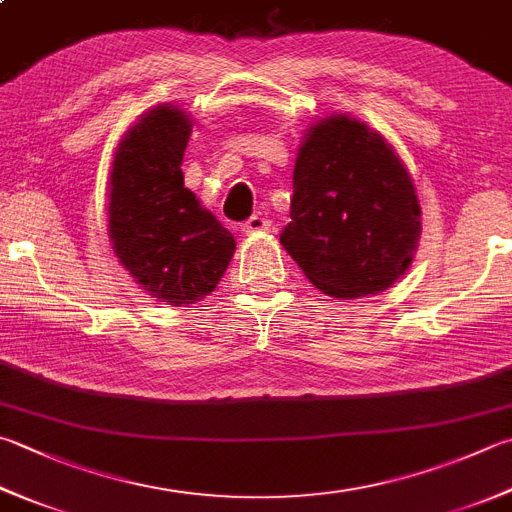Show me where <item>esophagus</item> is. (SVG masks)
<instances>
[{
	"mask_svg": "<svg viewBox=\"0 0 512 512\" xmlns=\"http://www.w3.org/2000/svg\"><path fill=\"white\" fill-rule=\"evenodd\" d=\"M269 225H272V223H269V218H265L263 214H254L252 218L247 220V223H243V227H240V229H243L245 234H256V231L269 229Z\"/></svg>",
	"mask_w": 512,
	"mask_h": 512,
	"instance_id": "obj_1",
	"label": "esophagus"
}]
</instances>
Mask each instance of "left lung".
I'll list each match as a JSON object with an SVG mask.
<instances>
[{
  "label": "left lung",
  "mask_w": 512,
  "mask_h": 512,
  "mask_svg": "<svg viewBox=\"0 0 512 512\" xmlns=\"http://www.w3.org/2000/svg\"><path fill=\"white\" fill-rule=\"evenodd\" d=\"M421 207L408 169L379 133L334 115L307 133L281 243L321 292L379 294L417 252Z\"/></svg>",
  "instance_id": "1"
}]
</instances>
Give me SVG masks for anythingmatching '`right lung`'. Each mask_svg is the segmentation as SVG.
Here are the masks:
<instances>
[{"instance_id":"1","label":"right lung","mask_w":512,"mask_h":512,"mask_svg":"<svg viewBox=\"0 0 512 512\" xmlns=\"http://www.w3.org/2000/svg\"><path fill=\"white\" fill-rule=\"evenodd\" d=\"M191 122L176 106H156L115 151L109 236L120 263L147 292L189 305L214 292L236 240L185 187Z\"/></svg>"}]
</instances>
